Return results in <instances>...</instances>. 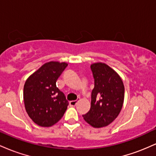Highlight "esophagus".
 I'll return each instance as SVG.
<instances>
[{"instance_id": "esophagus-1", "label": "esophagus", "mask_w": 156, "mask_h": 156, "mask_svg": "<svg viewBox=\"0 0 156 156\" xmlns=\"http://www.w3.org/2000/svg\"><path fill=\"white\" fill-rule=\"evenodd\" d=\"M79 101V99L76 100V101H69V105H71V106H75L77 104V103Z\"/></svg>"}]
</instances>
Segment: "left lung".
Segmentation results:
<instances>
[{
	"label": "left lung",
	"mask_w": 156,
	"mask_h": 156,
	"mask_svg": "<svg viewBox=\"0 0 156 156\" xmlns=\"http://www.w3.org/2000/svg\"><path fill=\"white\" fill-rule=\"evenodd\" d=\"M94 87L91 95V108L83 115L84 120L94 128L112 122L119 115L125 96L122 80L114 69L103 63L91 65Z\"/></svg>",
	"instance_id": "8db88e82"
}]
</instances>
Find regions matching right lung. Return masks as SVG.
<instances>
[{
	"label": "right lung",
	"mask_w": 156,
	"mask_h": 156,
	"mask_svg": "<svg viewBox=\"0 0 156 156\" xmlns=\"http://www.w3.org/2000/svg\"><path fill=\"white\" fill-rule=\"evenodd\" d=\"M67 64L50 62L26 80L23 89L25 107L36 124L51 127L61 119L69 103L56 87V80Z\"/></svg>",
	"instance_id": "1"
}]
</instances>
